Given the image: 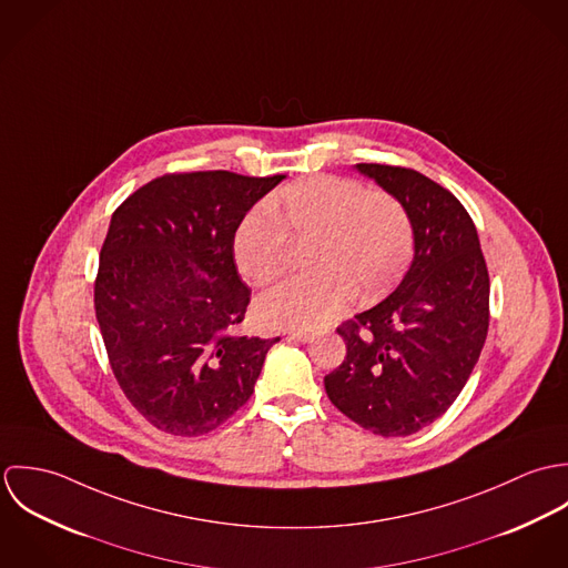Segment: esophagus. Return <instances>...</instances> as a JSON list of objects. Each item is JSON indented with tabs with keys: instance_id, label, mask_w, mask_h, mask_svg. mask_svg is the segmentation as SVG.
Returning <instances> with one entry per match:
<instances>
[{
	"instance_id": "obj_1",
	"label": "esophagus",
	"mask_w": 568,
	"mask_h": 568,
	"mask_svg": "<svg viewBox=\"0 0 568 568\" xmlns=\"http://www.w3.org/2000/svg\"><path fill=\"white\" fill-rule=\"evenodd\" d=\"M288 338H295V341H311L315 334L311 329H286L284 332Z\"/></svg>"
}]
</instances>
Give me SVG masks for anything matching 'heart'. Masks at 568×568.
<instances>
[{"instance_id":"heart-1","label":"heart","mask_w":568,"mask_h":568,"mask_svg":"<svg viewBox=\"0 0 568 568\" xmlns=\"http://www.w3.org/2000/svg\"><path fill=\"white\" fill-rule=\"evenodd\" d=\"M308 273L288 277L257 297V320L271 327H317L354 295L374 302L405 275L413 255V227L405 205L385 190H365L354 179L315 174L266 205L251 207L239 223L232 253L244 280L277 277L306 243Z\"/></svg>"}]
</instances>
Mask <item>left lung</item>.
Returning a JSON list of instances; mask_svg holds the SVG:
<instances>
[{
	"label": "left lung",
	"mask_w": 568,
	"mask_h": 568,
	"mask_svg": "<svg viewBox=\"0 0 568 568\" xmlns=\"http://www.w3.org/2000/svg\"><path fill=\"white\" fill-rule=\"evenodd\" d=\"M356 170L405 205L415 255L387 300L336 327L347 354L325 376V394L358 426L406 437L442 417L468 383L486 343L489 275L455 194L410 168Z\"/></svg>",
	"instance_id": "left-lung-1"
}]
</instances>
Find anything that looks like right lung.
I'll return each mask as SVG.
<instances>
[{
  "label": "right lung",
  "mask_w": 568,
  "mask_h": 568,
  "mask_svg": "<svg viewBox=\"0 0 568 568\" xmlns=\"http://www.w3.org/2000/svg\"><path fill=\"white\" fill-rule=\"evenodd\" d=\"M284 174H163L111 216L93 286L113 376L155 428L196 437L251 398L277 338L243 336L251 291L232 253L244 214Z\"/></svg>",
  "instance_id": "1"
}]
</instances>
